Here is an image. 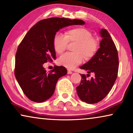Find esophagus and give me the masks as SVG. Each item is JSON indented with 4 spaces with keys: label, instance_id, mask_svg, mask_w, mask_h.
Masks as SVG:
<instances>
[{
    "label": "esophagus",
    "instance_id": "esophagus-1",
    "mask_svg": "<svg viewBox=\"0 0 133 133\" xmlns=\"http://www.w3.org/2000/svg\"><path fill=\"white\" fill-rule=\"evenodd\" d=\"M67 73H68V75H70V74H72V73H73V72H72L71 71H70V70H68V71H67Z\"/></svg>",
    "mask_w": 133,
    "mask_h": 133
}]
</instances>
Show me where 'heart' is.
I'll list each match as a JSON object with an SVG mask.
<instances>
[{"mask_svg":"<svg viewBox=\"0 0 133 133\" xmlns=\"http://www.w3.org/2000/svg\"><path fill=\"white\" fill-rule=\"evenodd\" d=\"M69 42H77L76 48L77 53L66 52L58 58V65L70 70L74 69L82 62L84 57L92 58L98 49V43L92 37L90 31L84 27H76L70 29L65 33V35L57 34L54 38V48L56 52H63L68 46Z\"/></svg>","mask_w":133,"mask_h":133,"instance_id":"1","label":"heart"}]
</instances>
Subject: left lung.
Returning a JSON list of instances; mask_svg holds the SVG:
<instances>
[{
    "mask_svg": "<svg viewBox=\"0 0 133 133\" xmlns=\"http://www.w3.org/2000/svg\"><path fill=\"white\" fill-rule=\"evenodd\" d=\"M99 35L102 38L99 48L89 62L80 67L89 74L94 73L95 76L87 80L85 75H81V81L76 87L79 98L88 104L97 103L106 97L118 73V57L114 43L106 29H101Z\"/></svg>",
    "mask_w": 133,
    "mask_h": 133,
    "instance_id": "1",
    "label": "left lung"
}]
</instances>
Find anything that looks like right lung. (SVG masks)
Masks as SVG:
<instances>
[{
	"mask_svg": "<svg viewBox=\"0 0 133 133\" xmlns=\"http://www.w3.org/2000/svg\"><path fill=\"white\" fill-rule=\"evenodd\" d=\"M81 19L51 18L41 20L34 25L19 45L15 58V75L24 94L31 101L42 103L54 94L58 79L66 75L63 66L55 65L47 73L43 64L56 60L54 38L63 27L84 25Z\"/></svg>",
	"mask_w": 133,
	"mask_h": 133,
	"instance_id": "right-lung-1",
	"label": "right lung"
}]
</instances>
